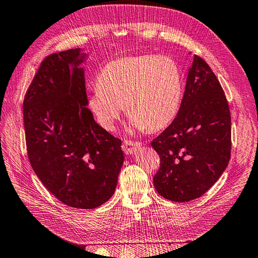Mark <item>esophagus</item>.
Returning a JSON list of instances; mask_svg holds the SVG:
<instances>
[{
	"label": "esophagus",
	"mask_w": 258,
	"mask_h": 258,
	"mask_svg": "<svg viewBox=\"0 0 258 258\" xmlns=\"http://www.w3.org/2000/svg\"><path fill=\"white\" fill-rule=\"evenodd\" d=\"M141 146H142L141 143L132 142V141H124L122 143V151L127 155H132V154H136V152L138 150H140V147Z\"/></svg>",
	"instance_id": "obj_1"
}]
</instances>
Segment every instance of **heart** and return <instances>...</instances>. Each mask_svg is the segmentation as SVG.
Returning <instances> with one entry per match:
<instances>
[{
    "instance_id": "1",
    "label": "heart",
    "mask_w": 258,
    "mask_h": 258,
    "mask_svg": "<svg viewBox=\"0 0 258 258\" xmlns=\"http://www.w3.org/2000/svg\"><path fill=\"white\" fill-rule=\"evenodd\" d=\"M182 91V73L173 59L141 54L104 66L88 106L104 130H113L126 106L132 128L158 131L174 118Z\"/></svg>"
}]
</instances>
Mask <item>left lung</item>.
Returning <instances> with one entry per match:
<instances>
[{
	"label": "left lung",
	"instance_id": "obj_1",
	"mask_svg": "<svg viewBox=\"0 0 258 258\" xmlns=\"http://www.w3.org/2000/svg\"><path fill=\"white\" fill-rule=\"evenodd\" d=\"M151 145L160 157L155 188L171 201L201 197L227 168L231 150L229 106L215 74L196 54L188 68L178 113Z\"/></svg>",
	"mask_w": 258,
	"mask_h": 258
}]
</instances>
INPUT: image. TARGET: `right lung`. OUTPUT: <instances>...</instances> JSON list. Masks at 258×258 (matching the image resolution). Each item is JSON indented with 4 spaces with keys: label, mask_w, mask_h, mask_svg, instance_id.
<instances>
[{
    "label": "right lung",
    "mask_w": 258,
    "mask_h": 258,
    "mask_svg": "<svg viewBox=\"0 0 258 258\" xmlns=\"http://www.w3.org/2000/svg\"><path fill=\"white\" fill-rule=\"evenodd\" d=\"M82 48L42 62L23 102L26 142L35 174L54 197L95 209L116 189L124 156L121 141L96 122L87 107Z\"/></svg>",
    "instance_id": "1"
}]
</instances>
